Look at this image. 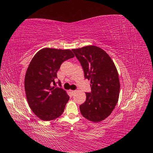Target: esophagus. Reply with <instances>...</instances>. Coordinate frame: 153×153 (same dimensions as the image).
Returning <instances> with one entry per match:
<instances>
[{
  "label": "esophagus",
  "mask_w": 153,
  "mask_h": 153,
  "mask_svg": "<svg viewBox=\"0 0 153 153\" xmlns=\"http://www.w3.org/2000/svg\"><path fill=\"white\" fill-rule=\"evenodd\" d=\"M70 92H71V93H72V94H74L75 92V91H74V90H70Z\"/></svg>",
  "instance_id": "34e87169"
}]
</instances>
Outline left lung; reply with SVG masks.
I'll return each instance as SVG.
<instances>
[{"label": "left lung", "instance_id": "obj_1", "mask_svg": "<svg viewBox=\"0 0 153 153\" xmlns=\"http://www.w3.org/2000/svg\"><path fill=\"white\" fill-rule=\"evenodd\" d=\"M72 51L91 87V93H86L85 101L79 106L80 112L89 121L101 122L110 115L118 101L120 84L116 67L109 55L97 46Z\"/></svg>", "mask_w": 153, "mask_h": 153}]
</instances>
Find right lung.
<instances>
[{"mask_svg": "<svg viewBox=\"0 0 153 153\" xmlns=\"http://www.w3.org/2000/svg\"><path fill=\"white\" fill-rule=\"evenodd\" d=\"M74 57L70 49L44 48L32 58L24 80L29 106L39 118L50 121L60 116L70 99L66 91L55 88L57 71L64 61Z\"/></svg>", "mask_w": 153, "mask_h": 153, "instance_id": "add662e5", "label": "right lung"}]
</instances>
